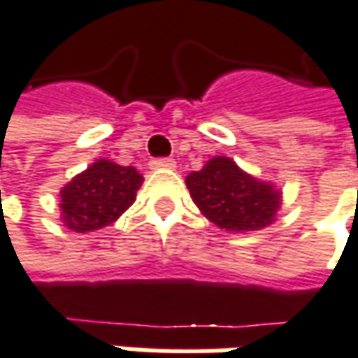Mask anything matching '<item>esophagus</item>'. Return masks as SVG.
Wrapping results in <instances>:
<instances>
[{
	"label": "esophagus",
	"mask_w": 358,
	"mask_h": 358,
	"mask_svg": "<svg viewBox=\"0 0 358 358\" xmlns=\"http://www.w3.org/2000/svg\"><path fill=\"white\" fill-rule=\"evenodd\" d=\"M150 166L152 169H175V161L173 159H152Z\"/></svg>",
	"instance_id": "esophagus-1"
}]
</instances>
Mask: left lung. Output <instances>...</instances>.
Segmentation results:
<instances>
[{
    "instance_id": "1",
    "label": "left lung",
    "mask_w": 358,
    "mask_h": 358,
    "mask_svg": "<svg viewBox=\"0 0 358 358\" xmlns=\"http://www.w3.org/2000/svg\"><path fill=\"white\" fill-rule=\"evenodd\" d=\"M187 187L203 216L232 232L268 226L281 199L279 192L252 179L226 157H216L201 171L189 173Z\"/></svg>"
}]
</instances>
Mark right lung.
Instances as JSON below:
<instances>
[{
    "label": "right lung",
    "instance_id": "right-lung-1",
    "mask_svg": "<svg viewBox=\"0 0 358 358\" xmlns=\"http://www.w3.org/2000/svg\"><path fill=\"white\" fill-rule=\"evenodd\" d=\"M141 185L142 175L134 166L99 159L63 187L64 226L73 232H91L110 226L134 203Z\"/></svg>",
    "mask_w": 358,
    "mask_h": 358
}]
</instances>
